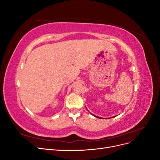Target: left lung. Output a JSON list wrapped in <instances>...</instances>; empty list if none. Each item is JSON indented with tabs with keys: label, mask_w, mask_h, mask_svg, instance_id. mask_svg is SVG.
<instances>
[{
	"label": "left lung",
	"mask_w": 160,
	"mask_h": 160,
	"mask_svg": "<svg viewBox=\"0 0 160 160\" xmlns=\"http://www.w3.org/2000/svg\"><path fill=\"white\" fill-rule=\"evenodd\" d=\"M91 114H92V113H91ZM92 115H93V116H95V118H99V119H101V118H102V119H103V118H101V117H98V116H96V115H94L93 114H92Z\"/></svg>",
	"instance_id": "1"
}]
</instances>
